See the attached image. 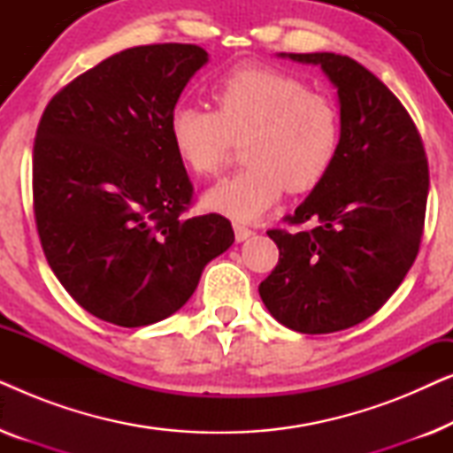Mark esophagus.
<instances>
[{
    "mask_svg": "<svg viewBox=\"0 0 453 453\" xmlns=\"http://www.w3.org/2000/svg\"><path fill=\"white\" fill-rule=\"evenodd\" d=\"M253 234L251 228H247L245 225H241V222H234V237L237 241H247Z\"/></svg>",
    "mask_w": 453,
    "mask_h": 453,
    "instance_id": "1",
    "label": "esophagus"
}]
</instances>
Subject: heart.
Instances as JSON below:
<instances>
[{"label":"heart","mask_w":453,"mask_h":453,"mask_svg":"<svg viewBox=\"0 0 453 453\" xmlns=\"http://www.w3.org/2000/svg\"><path fill=\"white\" fill-rule=\"evenodd\" d=\"M214 111L179 103L169 138L191 175H219L234 142L243 140L245 166L216 185L203 206L237 220H253L284 189L307 194L330 173L340 150L342 117L336 103L309 90L305 80L272 67L239 65L212 86Z\"/></svg>","instance_id":"obj_1"}]
</instances>
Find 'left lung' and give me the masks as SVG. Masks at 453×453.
<instances>
[{
    "mask_svg": "<svg viewBox=\"0 0 453 453\" xmlns=\"http://www.w3.org/2000/svg\"><path fill=\"white\" fill-rule=\"evenodd\" d=\"M338 88L342 138L330 173L268 237L280 257L259 296L282 326L330 334L371 318L417 259L429 196L425 146L392 90L336 53H288Z\"/></svg>",
    "mask_w": 453,
    "mask_h": 453,
    "instance_id": "1",
    "label": "left lung"
}]
</instances>
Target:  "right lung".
Wrapping results in <instances>:
<instances>
[{"mask_svg": "<svg viewBox=\"0 0 453 453\" xmlns=\"http://www.w3.org/2000/svg\"><path fill=\"white\" fill-rule=\"evenodd\" d=\"M206 61L183 42L126 49L42 111L33 150L42 251L72 299L109 324L179 311L234 241L225 216H185L194 185L169 138L171 109Z\"/></svg>", "mask_w": 453, "mask_h": 453, "instance_id": "1", "label": "right lung"}]
</instances>
